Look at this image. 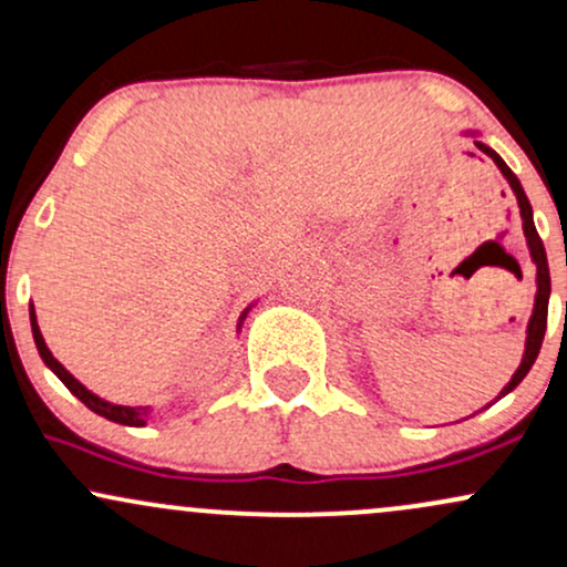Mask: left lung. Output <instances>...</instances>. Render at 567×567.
<instances>
[{"label": "left lung", "mask_w": 567, "mask_h": 567, "mask_svg": "<svg viewBox=\"0 0 567 567\" xmlns=\"http://www.w3.org/2000/svg\"><path fill=\"white\" fill-rule=\"evenodd\" d=\"M466 138H474V146L480 148V152H485L487 157L496 162V167L501 171V175L506 178V184L512 186L514 197H517V207H519V218H523V231H525V243H528V252H530V261L536 264V298H533V311H530V320H528V330H525V351H523V360H519V368L514 370L512 381L506 383L504 389H501L498 396L493 402H498L501 396H506L509 392L517 389V383L528 375V370L533 368V362H536L538 357V349H542V341H544V333H546V311H549V292H551V279H549V261H546V250H544V243L542 237H538L536 231V224H533V207L528 197H525L523 192V184H519V178L509 171V165H506L504 159L498 157L496 152H493L487 143L480 141V133L477 130H464ZM493 402H487L485 408H491ZM483 408V410H485ZM474 415V413H472Z\"/></svg>", "instance_id": "left-lung-1"}]
</instances>
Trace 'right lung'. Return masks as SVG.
Instances as JSON below:
<instances>
[{
	"label": "right lung",
	"mask_w": 567,
	"mask_h": 567,
	"mask_svg": "<svg viewBox=\"0 0 567 567\" xmlns=\"http://www.w3.org/2000/svg\"><path fill=\"white\" fill-rule=\"evenodd\" d=\"M252 306H256V301H252V303L247 306V309L243 311V315H239L237 333H243V322H245L247 311H250ZM29 317H31V333H34V343H37L39 357H42L44 365L53 370L58 379L63 381V386H66L69 392L76 396V400H82L84 405L93 410V413L103 415V419H109V421H114V424H122V426H146V424H148V419H152V413H154V405H135V408H133V405H116V402H109V400H103V396H97L95 392H90V389L84 386V383L76 381L74 375H71L69 370L63 368L61 362L55 360L53 351L48 349V343H44V338H42V330H39L34 303L29 306Z\"/></svg>",
	"instance_id": "1"
}]
</instances>
